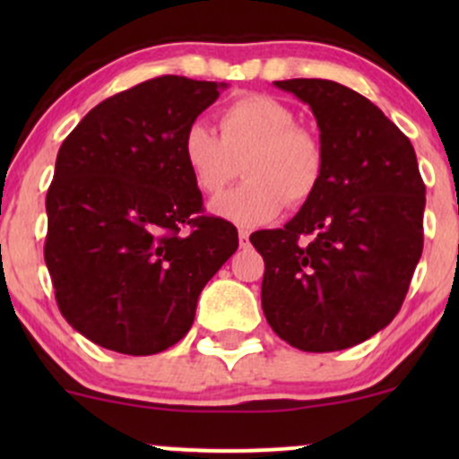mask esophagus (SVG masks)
Here are the masks:
<instances>
[{
    "instance_id": "1",
    "label": "esophagus",
    "mask_w": 459,
    "mask_h": 459,
    "mask_svg": "<svg viewBox=\"0 0 459 459\" xmlns=\"http://www.w3.org/2000/svg\"><path fill=\"white\" fill-rule=\"evenodd\" d=\"M239 246H241V247L250 246V233H247L246 229L239 230Z\"/></svg>"
}]
</instances>
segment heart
I'll return each instance as SVG.
<instances>
[{"instance_id":"b5f03b06","label":"heart","mask_w":459,"mask_h":459,"mask_svg":"<svg viewBox=\"0 0 459 459\" xmlns=\"http://www.w3.org/2000/svg\"><path fill=\"white\" fill-rule=\"evenodd\" d=\"M220 133L194 120L181 138L183 161L203 194H218L233 178L235 161L247 157L246 181L209 203L218 218L255 229L281 215L287 203H307L319 187L324 149L276 99L246 94L230 101L220 112Z\"/></svg>"}]
</instances>
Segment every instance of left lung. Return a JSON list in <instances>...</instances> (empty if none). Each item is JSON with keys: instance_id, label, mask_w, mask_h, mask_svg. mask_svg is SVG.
Returning <instances> with one entry per match:
<instances>
[{"instance_id": "left-lung-1", "label": "left lung", "mask_w": 459, "mask_h": 459, "mask_svg": "<svg viewBox=\"0 0 459 459\" xmlns=\"http://www.w3.org/2000/svg\"><path fill=\"white\" fill-rule=\"evenodd\" d=\"M273 83L317 120L324 177L282 229L250 235L265 261L263 313L298 350H347L402 308L423 252L425 183L410 140L362 94L330 79Z\"/></svg>"}]
</instances>
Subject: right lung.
<instances>
[{
	"mask_svg": "<svg viewBox=\"0 0 459 459\" xmlns=\"http://www.w3.org/2000/svg\"><path fill=\"white\" fill-rule=\"evenodd\" d=\"M224 88L142 82L92 108L57 151L45 263L60 313L105 350L151 356L178 343L239 246L233 224L203 213L181 155L187 125Z\"/></svg>",
	"mask_w": 459,
	"mask_h": 459,
	"instance_id": "add662e5",
	"label": "right lung"
}]
</instances>
